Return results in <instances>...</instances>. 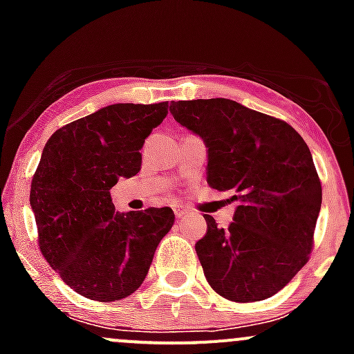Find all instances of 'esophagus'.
I'll return each instance as SVG.
<instances>
[{"label":"esophagus","instance_id":"esophagus-1","mask_svg":"<svg viewBox=\"0 0 354 354\" xmlns=\"http://www.w3.org/2000/svg\"><path fill=\"white\" fill-rule=\"evenodd\" d=\"M185 214H187V209H185V207H181V205L174 207V216H176L178 219H181V217H183Z\"/></svg>","mask_w":354,"mask_h":354}]
</instances>
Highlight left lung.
Masks as SVG:
<instances>
[{"label": "left lung", "instance_id": "1", "mask_svg": "<svg viewBox=\"0 0 354 354\" xmlns=\"http://www.w3.org/2000/svg\"><path fill=\"white\" fill-rule=\"evenodd\" d=\"M169 111L205 144L209 187L238 202L226 230L203 216L195 250L207 283L231 301L270 298L312 252L322 187L308 145L286 121L231 99L173 101Z\"/></svg>", "mask_w": 354, "mask_h": 354}]
</instances>
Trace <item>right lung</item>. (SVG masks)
Here are the masks:
<instances>
[{
    "instance_id": "obj_1",
    "label": "right lung",
    "mask_w": 354,
    "mask_h": 354,
    "mask_svg": "<svg viewBox=\"0 0 354 354\" xmlns=\"http://www.w3.org/2000/svg\"><path fill=\"white\" fill-rule=\"evenodd\" d=\"M167 114L159 104H111L56 130L30 185L39 248L78 295L116 301L140 288L169 207L116 212L111 188L140 171L145 138Z\"/></svg>"
}]
</instances>
